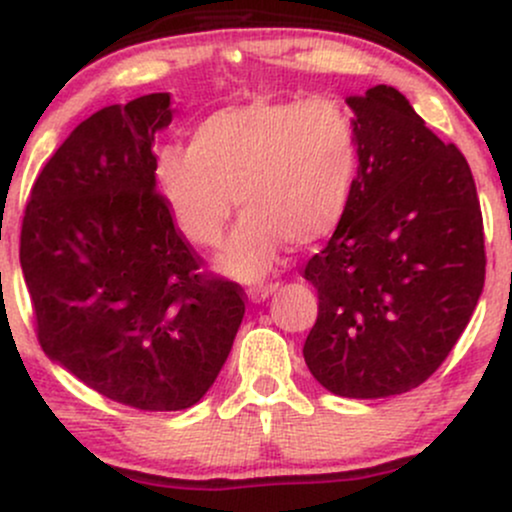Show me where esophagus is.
Masks as SVG:
<instances>
[{
  "instance_id": "34e87169",
  "label": "esophagus",
  "mask_w": 512,
  "mask_h": 512,
  "mask_svg": "<svg viewBox=\"0 0 512 512\" xmlns=\"http://www.w3.org/2000/svg\"><path fill=\"white\" fill-rule=\"evenodd\" d=\"M276 286L274 284H257V286H250L248 289V298L252 303H264L269 296H272Z\"/></svg>"
}]
</instances>
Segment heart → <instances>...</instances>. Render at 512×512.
<instances>
[{"instance_id": "1", "label": "heart", "mask_w": 512, "mask_h": 512, "mask_svg": "<svg viewBox=\"0 0 512 512\" xmlns=\"http://www.w3.org/2000/svg\"><path fill=\"white\" fill-rule=\"evenodd\" d=\"M356 120L334 98L255 96L214 110L190 146H163L156 190L190 243L211 248L233 209H245L219 269L260 279L293 240L310 245L342 223L358 178Z\"/></svg>"}]
</instances>
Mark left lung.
<instances>
[{
	"instance_id": "1",
	"label": "left lung",
	"mask_w": 512,
	"mask_h": 512,
	"mask_svg": "<svg viewBox=\"0 0 512 512\" xmlns=\"http://www.w3.org/2000/svg\"><path fill=\"white\" fill-rule=\"evenodd\" d=\"M358 178L330 243L305 264L317 320L303 356L332 395L378 399L436 373L484 291L477 185L392 86L349 96Z\"/></svg>"
}]
</instances>
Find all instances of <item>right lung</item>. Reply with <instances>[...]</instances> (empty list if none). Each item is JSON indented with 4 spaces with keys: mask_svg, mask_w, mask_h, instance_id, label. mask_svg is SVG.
I'll use <instances>...</instances> for the list:
<instances>
[{
    "mask_svg": "<svg viewBox=\"0 0 512 512\" xmlns=\"http://www.w3.org/2000/svg\"><path fill=\"white\" fill-rule=\"evenodd\" d=\"M168 93L108 105L40 170L21 269L43 351L91 390L142 411L207 395L245 315L243 289L199 272L154 182Z\"/></svg>",
    "mask_w": 512,
    "mask_h": 512,
    "instance_id": "obj_1",
    "label": "right lung"
}]
</instances>
